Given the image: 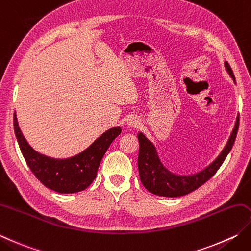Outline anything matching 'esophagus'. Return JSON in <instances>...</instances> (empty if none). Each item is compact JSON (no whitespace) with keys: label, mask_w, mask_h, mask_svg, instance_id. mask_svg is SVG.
I'll use <instances>...</instances> for the list:
<instances>
[{"label":"esophagus","mask_w":251,"mask_h":251,"mask_svg":"<svg viewBox=\"0 0 251 251\" xmlns=\"http://www.w3.org/2000/svg\"><path fill=\"white\" fill-rule=\"evenodd\" d=\"M127 124H128L130 127H135V128H137V127L140 126L141 123L137 116H130L129 119L127 120Z\"/></svg>","instance_id":"obj_1"}]
</instances>
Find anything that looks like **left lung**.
I'll return each instance as SVG.
<instances>
[{"label":"left lung","instance_id":"8db88e82","mask_svg":"<svg viewBox=\"0 0 251 251\" xmlns=\"http://www.w3.org/2000/svg\"><path fill=\"white\" fill-rule=\"evenodd\" d=\"M229 76L233 78L235 82L234 73L227 62L224 63ZM239 127V114L237 115L236 123L234 129L229 136L226 146L221 152L220 155L207 168L198 173L187 176L176 175L170 172L162 162L158 155V152L154 145L147 138V137L139 132V154H138V170L142 185L151 194L163 197H180L190 194L191 191L199 188L205 181H208L212 176L217 173L220 166L222 165L224 160L226 159L229 151L232 150L233 145L236 139L237 131Z\"/></svg>","mask_w":251,"mask_h":251}]
</instances>
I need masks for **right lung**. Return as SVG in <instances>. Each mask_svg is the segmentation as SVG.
Returning a JSON list of instances; mask_svg holds the SVG:
<instances>
[{
  "label": "right lung",
  "mask_w": 251,
  "mask_h": 251,
  "mask_svg": "<svg viewBox=\"0 0 251 251\" xmlns=\"http://www.w3.org/2000/svg\"><path fill=\"white\" fill-rule=\"evenodd\" d=\"M14 130L29 169L46 187L60 194L78 193L92 183L103 155L122 131L121 127H113L80 153L67 159H54L31 148L19 128L16 113H14Z\"/></svg>",
  "instance_id": "add662e5"
}]
</instances>
